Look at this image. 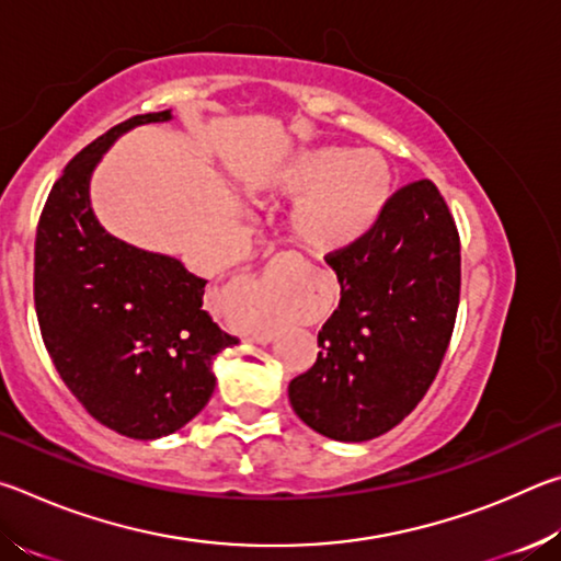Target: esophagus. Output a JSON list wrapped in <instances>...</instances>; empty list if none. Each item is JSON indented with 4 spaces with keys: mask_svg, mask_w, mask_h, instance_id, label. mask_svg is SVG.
I'll return each mask as SVG.
<instances>
[{
    "mask_svg": "<svg viewBox=\"0 0 561 561\" xmlns=\"http://www.w3.org/2000/svg\"><path fill=\"white\" fill-rule=\"evenodd\" d=\"M237 287H240L244 294H250L252 299H260L262 294L267 291V279H254V277H244V279L237 282ZM252 339L257 341V344H270V341H272V336L267 334V331H262V329L254 331Z\"/></svg>",
    "mask_w": 561,
    "mask_h": 561,
    "instance_id": "esophagus-1",
    "label": "esophagus"
}]
</instances>
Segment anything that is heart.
Returning a JSON list of instances; mask_svg holds the SVG:
<instances>
[{
	"instance_id": "obj_1",
	"label": "heart",
	"mask_w": 561,
	"mask_h": 561,
	"mask_svg": "<svg viewBox=\"0 0 561 561\" xmlns=\"http://www.w3.org/2000/svg\"><path fill=\"white\" fill-rule=\"evenodd\" d=\"M272 190L297 197L289 227L317 254H334L358 242L391 201L393 175L374 150L311 148L289 158L272 175Z\"/></svg>"
}]
</instances>
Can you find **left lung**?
Returning a JSON list of instances; mask_svg holds the SVG:
<instances>
[{
  "label": "left lung",
  "mask_w": 561,
  "mask_h": 561,
  "mask_svg": "<svg viewBox=\"0 0 561 561\" xmlns=\"http://www.w3.org/2000/svg\"><path fill=\"white\" fill-rule=\"evenodd\" d=\"M327 264L341 301L289 403L311 431L364 443L396 428L438 374L460 304L458 227L438 187L417 180Z\"/></svg>",
  "instance_id": "left-lung-1"
}]
</instances>
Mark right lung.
<instances>
[{"instance_id": "1", "label": "right lung", "mask_w": 561, "mask_h": 561, "mask_svg": "<svg viewBox=\"0 0 561 561\" xmlns=\"http://www.w3.org/2000/svg\"><path fill=\"white\" fill-rule=\"evenodd\" d=\"M170 118L133 116L73 156L46 197L34 247L36 317L56 371L99 423L136 440L193 421L215 391L213 358L240 341L205 311V279L118 240L93 215L103 153L130 128Z\"/></svg>"}]
</instances>
